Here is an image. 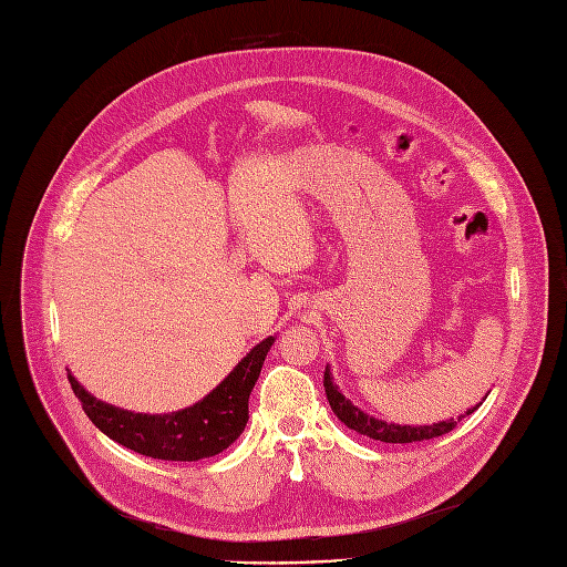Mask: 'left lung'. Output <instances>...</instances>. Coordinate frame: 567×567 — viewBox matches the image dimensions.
Returning a JSON list of instances; mask_svg holds the SVG:
<instances>
[{"mask_svg": "<svg viewBox=\"0 0 567 567\" xmlns=\"http://www.w3.org/2000/svg\"><path fill=\"white\" fill-rule=\"evenodd\" d=\"M324 393H327V400H329V406L331 411L338 415L340 422H344L350 429H354L357 433L361 435H368V439H374V441H381V443H417V441H429V439H435V435H443V433H450L456 422H461L465 415H472L478 406H482V402H478L476 406L467 409L465 415H458V420H443V422H435V424H420V426H411V424H393V422H383V420H377L368 413H363L359 406H354L350 400H344V395L338 390V385L333 383V377L329 372V365L324 370ZM488 398V395H486Z\"/></svg>", "mask_w": 567, "mask_h": 567, "instance_id": "1", "label": "left lung"}]
</instances>
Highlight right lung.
Returning <instances> with one entry per match:
<instances>
[{"label":"right lung","mask_w":567,"mask_h":567,"mask_svg":"<svg viewBox=\"0 0 567 567\" xmlns=\"http://www.w3.org/2000/svg\"><path fill=\"white\" fill-rule=\"evenodd\" d=\"M272 342L275 336L258 342L204 400L163 415L134 413L100 402L72 374H68V379L85 415L111 441L161 461H199L220 454L245 431L249 420V393Z\"/></svg>","instance_id":"obj_1"}]
</instances>
